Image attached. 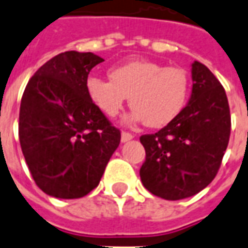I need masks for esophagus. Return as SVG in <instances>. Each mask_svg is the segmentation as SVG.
Masks as SVG:
<instances>
[{
  "instance_id": "1",
  "label": "esophagus",
  "mask_w": 248,
  "mask_h": 248,
  "mask_svg": "<svg viewBox=\"0 0 248 248\" xmlns=\"http://www.w3.org/2000/svg\"><path fill=\"white\" fill-rule=\"evenodd\" d=\"M134 136L133 134H130V133H126V131H122V134H121V141L122 142H127L130 140H133Z\"/></svg>"
}]
</instances>
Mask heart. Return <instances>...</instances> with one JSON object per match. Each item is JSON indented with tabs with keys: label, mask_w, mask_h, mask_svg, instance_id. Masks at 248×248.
<instances>
[{
	"label": "heart",
	"mask_w": 248,
	"mask_h": 248,
	"mask_svg": "<svg viewBox=\"0 0 248 248\" xmlns=\"http://www.w3.org/2000/svg\"><path fill=\"white\" fill-rule=\"evenodd\" d=\"M108 76L111 82L96 75L86 82L88 99L108 118H115L129 98V122L164 127L177 118L189 96V75L180 67L133 60L112 67Z\"/></svg>",
	"instance_id": "obj_1"
}]
</instances>
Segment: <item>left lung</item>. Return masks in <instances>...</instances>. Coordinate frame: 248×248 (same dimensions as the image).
Here are the masks:
<instances>
[{"label": "left lung", "mask_w": 248, "mask_h": 248, "mask_svg": "<svg viewBox=\"0 0 248 248\" xmlns=\"http://www.w3.org/2000/svg\"><path fill=\"white\" fill-rule=\"evenodd\" d=\"M192 94L177 118L140 141L146 152L143 186L165 200L193 196L212 181L230 141L231 115L224 88L200 62L192 63Z\"/></svg>", "instance_id": "left-lung-1"}]
</instances>
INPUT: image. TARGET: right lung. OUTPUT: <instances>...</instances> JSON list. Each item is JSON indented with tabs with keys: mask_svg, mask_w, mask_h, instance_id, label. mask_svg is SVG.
Returning <instances> with one entry per match:
<instances>
[{
	"mask_svg": "<svg viewBox=\"0 0 248 248\" xmlns=\"http://www.w3.org/2000/svg\"><path fill=\"white\" fill-rule=\"evenodd\" d=\"M102 62L91 52L59 53L25 87L18 122L21 150L36 185L49 196L90 193L121 142V131L86 93L90 71Z\"/></svg>",
	"mask_w": 248,
	"mask_h": 248,
	"instance_id": "obj_1",
	"label": "right lung"
}]
</instances>
